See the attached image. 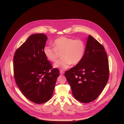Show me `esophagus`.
Returning a JSON list of instances; mask_svg holds the SVG:
<instances>
[{
  "mask_svg": "<svg viewBox=\"0 0 124 124\" xmlns=\"http://www.w3.org/2000/svg\"><path fill=\"white\" fill-rule=\"evenodd\" d=\"M60 73L61 75H63L64 74V71L62 70H60Z\"/></svg>",
  "mask_w": 124,
  "mask_h": 124,
  "instance_id": "esophagus-1",
  "label": "esophagus"
}]
</instances>
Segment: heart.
<instances>
[{"mask_svg":"<svg viewBox=\"0 0 124 124\" xmlns=\"http://www.w3.org/2000/svg\"><path fill=\"white\" fill-rule=\"evenodd\" d=\"M85 51V45L83 41L79 39H74L65 36L56 39L54 41V46L46 45L43 48L44 54L51 62H55L59 53L62 52L60 60L54 65L55 68L65 69L72 64L76 65L81 62Z\"/></svg>","mask_w":124,"mask_h":124,"instance_id":"heart-1","label":"heart"}]
</instances>
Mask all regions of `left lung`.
I'll use <instances>...</instances> for the list:
<instances>
[{"label":"left lung","instance_id":"1","mask_svg":"<svg viewBox=\"0 0 124 124\" xmlns=\"http://www.w3.org/2000/svg\"><path fill=\"white\" fill-rule=\"evenodd\" d=\"M109 74L108 55L103 46L91 35L80 63L65 72L74 98L83 103L96 100L107 84Z\"/></svg>","mask_w":124,"mask_h":124}]
</instances>
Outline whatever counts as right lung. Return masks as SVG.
<instances>
[{
    "label": "right lung",
    "instance_id": "1",
    "mask_svg": "<svg viewBox=\"0 0 124 124\" xmlns=\"http://www.w3.org/2000/svg\"><path fill=\"white\" fill-rule=\"evenodd\" d=\"M47 36L31 35L17 48L14 56V74L23 94L37 104L46 102L54 92L59 70L52 69L43 52Z\"/></svg>",
    "mask_w": 124,
    "mask_h": 124
}]
</instances>
